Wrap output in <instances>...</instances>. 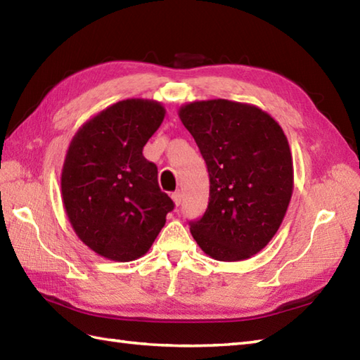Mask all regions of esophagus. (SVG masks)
I'll return each mask as SVG.
<instances>
[{
	"instance_id": "esophagus-1",
	"label": "esophagus",
	"mask_w": 360,
	"mask_h": 360,
	"mask_svg": "<svg viewBox=\"0 0 360 360\" xmlns=\"http://www.w3.org/2000/svg\"><path fill=\"white\" fill-rule=\"evenodd\" d=\"M172 200H173V202H174V205H179L181 202H182V193L179 192H174L173 195H172Z\"/></svg>"
}]
</instances>
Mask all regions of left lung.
<instances>
[{
	"label": "left lung",
	"instance_id": "left-lung-1",
	"mask_svg": "<svg viewBox=\"0 0 360 360\" xmlns=\"http://www.w3.org/2000/svg\"><path fill=\"white\" fill-rule=\"evenodd\" d=\"M179 119L200 148L209 205L190 223L198 246L218 262H241L267 246L294 190L288 137L271 114L226 98L182 105Z\"/></svg>",
	"mask_w": 360,
	"mask_h": 360
}]
</instances>
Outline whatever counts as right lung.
I'll list each match as a JSON object with an SVG mask.
<instances>
[{"instance_id": "obj_1", "label": "right lung", "mask_w": 360, "mask_h": 360, "mask_svg": "<svg viewBox=\"0 0 360 360\" xmlns=\"http://www.w3.org/2000/svg\"><path fill=\"white\" fill-rule=\"evenodd\" d=\"M165 117L164 105L127 98L83 124L68 147L62 200L83 244L112 262H133L150 250L173 201L158 184L143 145Z\"/></svg>"}]
</instances>
